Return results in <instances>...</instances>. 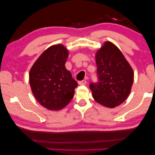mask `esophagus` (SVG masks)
<instances>
[{
	"label": "esophagus",
	"instance_id": "1",
	"mask_svg": "<svg viewBox=\"0 0 155 155\" xmlns=\"http://www.w3.org/2000/svg\"><path fill=\"white\" fill-rule=\"evenodd\" d=\"M78 84H79L80 85H84V84H87V81H86V80H82V81L78 82Z\"/></svg>",
	"mask_w": 155,
	"mask_h": 155
}]
</instances>
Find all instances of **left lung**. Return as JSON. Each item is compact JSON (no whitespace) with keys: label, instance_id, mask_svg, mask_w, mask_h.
Listing matches in <instances>:
<instances>
[{"label":"left lung","instance_id":"obj_1","mask_svg":"<svg viewBox=\"0 0 155 155\" xmlns=\"http://www.w3.org/2000/svg\"><path fill=\"white\" fill-rule=\"evenodd\" d=\"M99 82L91 83L93 98L108 108H114L128 98L134 73L130 65L116 45L105 41L95 56Z\"/></svg>","mask_w":155,"mask_h":155}]
</instances>
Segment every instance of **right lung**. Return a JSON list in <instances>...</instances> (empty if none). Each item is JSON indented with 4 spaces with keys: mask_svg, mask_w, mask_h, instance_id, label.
Masks as SVG:
<instances>
[{
    "mask_svg": "<svg viewBox=\"0 0 155 155\" xmlns=\"http://www.w3.org/2000/svg\"><path fill=\"white\" fill-rule=\"evenodd\" d=\"M68 51L62 44L46 49L31 68L29 80L34 96L48 110L58 111L73 99L78 82L65 68Z\"/></svg>",
    "mask_w": 155,
    "mask_h": 155,
    "instance_id": "right-lung-1",
    "label": "right lung"
}]
</instances>
